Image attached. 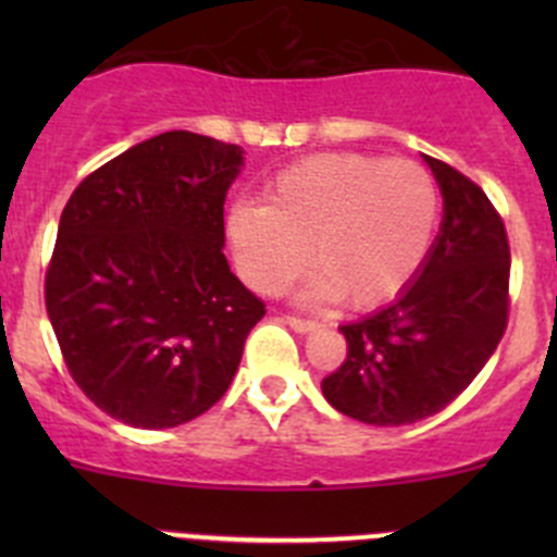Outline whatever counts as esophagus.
<instances>
[{
    "label": "esophagus",
    "mask_w": 557,
    "mask_h": 557,
    "mask_svg": "<svg viewBox=\"0 0 557 557\" xmlns=\"http://www.w3.org/2000/svg\"><path fill=\"white\" fill-rule=\"evenodd\" d=\"M284 321H287L295 332H304V334L314 332V329L321 326V323L312 321V318H298V314H284Z\"/></svg>",
    "instance_id": "esophagus-1"
}]
</instances>
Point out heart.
Here are the masks:
<instances>
[{
    "instance_id": "heart-1",
    "label": "heart",
    "mask_w": 557,
    "mask_h": 557,
    "mask_svg": "<svg viewBox=\"0 0 557 557\" xmlns=\"http://www.w3.org/2000/svg\"><path fill=\"white\" fill-rule=\"evenodd\" d=\"M435 223L437 186L424 166L346 150L284 166L264 186V206L228 211L225 234L236 268L259 293H278L309 256L318 270L312 298L371 309L418 273Z\"/></svg>"
}]
</instances>
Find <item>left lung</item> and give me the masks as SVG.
Returning a JSON list of instances; mask_svg holds the SVG:
<instances>
[{"mask_svg": "<svg viewBox=\"0 0 557 557\" xmlns=\"http://www.w3.org/2000/svg\"><path fill=\"white\" fill-rule=\"evenodd\" d=\"M444 223L416 282L391 307L346 323L348 354L321 382L362 424H416L449 407L499 346L510 312V245L499 211L462 172L426 156Z\"/></svg>", "mask_w": 557, "mask_h": 557, "instance_id": "1", "label": "left lung"}]
</instances>
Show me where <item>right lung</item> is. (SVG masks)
Returning a JSON list of instances; mask_svg holds the SVG:
<instances>
[{
	"instance_id": "1",
	"label": "right lung",
	"mask_w": 557,
	"mask_h": 557,
	"mask_svg": "<svg viewBox=\"0 0 557 557\" xmlns=\"http://www.w3.org/2000/svg\"><path fill=\"white\" fill-rule=\"evenodd\" d=\"M236 145L170 131L81 181L58 225L44 301L63 362L102 412L166 430L228 391L256 298L225 262Z\"/></svg>"
}]
</instances>
